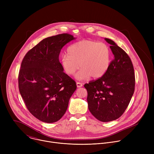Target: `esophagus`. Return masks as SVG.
<instances>
[{
	"label": "esophagus",
	"instance_id": "1",
	"mask_svg": "<svg viewBox=\"0 0 154 154\" xmlns=\"http://www.w3.org/2000/svg\"><path fill=\"white\" fill-rule=\"evenodd\" d=\"M76 84H77V86L78 88H80V87H82L83 86V84L82 83H80V82H77Z\"/></svg>",
	"mask_w": 154,
	"mask_h": 154
}]
</instances>
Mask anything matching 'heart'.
<instances>
[{
	"label": "heart",
	"mask_w": 154,
	"mask_h": 154,
	"mask_svg": "<svg viewBox=\"0 0 154 154\" xmlns=\"http://www.w3.org/2000/svg\"><path fill=\"white\" fill-rule=\"evenodd\" d=\"M111 61V52L104 42L84 39L72 44L68 49V55L61 58V64L66 73L76 74L78 80H86L91 77L99 79L108 71Z\"/></svg>",
	"instance_id": "1"
}]
</instances>
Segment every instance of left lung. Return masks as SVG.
<instances>
[{"label": "left lung", "mask_w": 154, "mask_h": 154, "mask_svg": "<svg viewBox=\"0 0 154 154\" xmlns=\"http://www.w3.org/2000/svg\"><path fill=\"white\" fill-rule=\"evenodd\" d=\"M105 40L111 45L115 58L103 76L84 87L90 112L100 121L109 122L118 119L127 108L135 91V77L127 54L113 41Z\"/></svg>", "instance_id": "obj_1"}]
</instances>
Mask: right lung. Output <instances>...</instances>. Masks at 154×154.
<instances>
[{"instance_id":"add662e5","label":"right lung","mask_w":154,"mask_h":154,"mask_svg":"<svg viewBox=\"0 0 154 154\" xmlns=\"http://www.w3.org/2000/svg\"><path fill=\"white\" fill-rule=\"evenodd\" d=\"M75 39L68 33L46 38L24 57L18 75L20 94L29 111L42 122L60 120L67 110L75 82L59 61L63 47Z\"/></svg>"}]
</instances>
